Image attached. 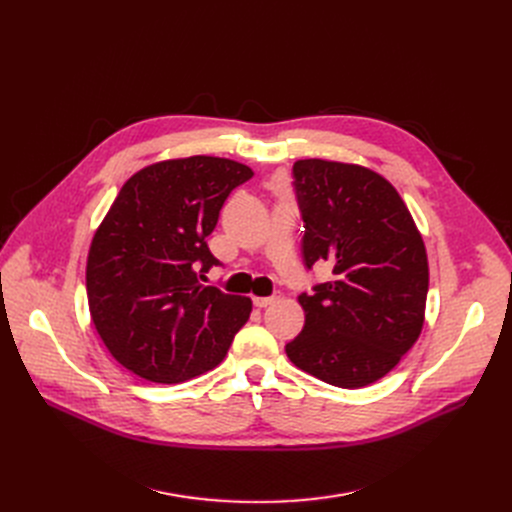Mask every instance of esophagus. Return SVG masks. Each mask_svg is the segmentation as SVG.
Returning <instances> with one entry per match:
<instances>
[{
  "instance_id": "34e87169",
  "label": "esophagus",
  "mask_w": 512,
  "mask_h": 512,
  "mask_svg": "<svg viewBox=\"0 0 512 512\" xmlns=\"http://www.w3.org/2000/svg\"><path fill=\"white\" fill-rule=\"evenodd\" d=\"M276 299H278V297H255V299H253V305L259 307V309H263V307H267V305L276 303Z\"/></svg>"
}]
</instances>
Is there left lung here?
Segmentation results:
<instances>
[{
  "label": "left lung",
  "mask_w": 512,
  "mask_h": 512,
  "mask_svg": "<svg viewBox=\"0 0 512 512\" xmlns=\"http://www.w3.org/2000/svg\"><path fill=\"white\" fill-rule=\"evenodd\" d=\"M292 186L305 222L303 261L332 280L301 292L303 332L288 359L321 382L363 388L417 342L429 286L423 238L396 188L367 168L299 159Z\"/></svg>",
  "instance_id": "left-lung-1"
}]
</instances>
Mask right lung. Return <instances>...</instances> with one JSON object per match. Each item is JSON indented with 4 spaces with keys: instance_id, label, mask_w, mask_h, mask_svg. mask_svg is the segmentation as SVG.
<instances>
[{
    "instance_id": "1",
    "label": "right lung",
    "mask_w": 512,
    "mask_h": 512,
    "mask_svg": "<svg viewBox=\"0 0 512 512\" xmlns=\"http://www.w3.org/2000/svg\"><path fill=\"white\" fill-rule=\"evenodd\" d=\"M253 170L195 155L147 166L122 186L87 259L91 319L107 351L155 384L213 369L247 324L251 299L203 286L222 265L207 236Z\"/></svg>"
}]
</instances>
